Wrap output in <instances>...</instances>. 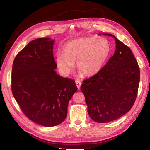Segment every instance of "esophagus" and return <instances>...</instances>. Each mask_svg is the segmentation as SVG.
I'll return each instance as SVG.
<instances>
[{
    "label": "esophagus",
    "mask_w": 150,
    "mask_h": 150,
    "mask_svg": "<svg viewBox=\"0 0 150 150\" xmlns=\"http://www.w3.org/2000/svg\"><path fill=\"white\" fill-rule=\"evenodd\" d=\"M75 84H76V86H77V87L78 88V89H80V87L82 84L81 82L80 81L77 80V81H75Z\"/></svg>",
    "instance_id": "esophagus-1"
}]
</instances>
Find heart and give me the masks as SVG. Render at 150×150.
<instances>
[{
    "mask_svg": "<svg viewBox=\"0 0 150 150\" xmlns=\"http://www.w3.org/2000/svg\"><path fill=\"white\" fill-rule=\"evenodd\" d=\"M64 52L55 55L57 67L64 75H68L76 67L81 74L93 76L100 71L110 55L111 46L104 37H90L69 41L63 47Z\"/></svg>",
    "mask_w": 150,
    "mask_h": 150,
    "instance_id": "obj_1",
    "label": "heart"
}]
</instances>
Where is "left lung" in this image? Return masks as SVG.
Returning a JSON list of instances; mask_svg holds the SVG:
<instances>
[{"label":"left lung","mask_w":150,"mask_h":150,"mask_svg":"<svg viewBox=\"0 0 150 150\" xmlns=\"http://www.w3.org/2000/svg\"><path fill=\"white\" fill-rule=\"evenodd\" d=\"M115 39L116 50L106 64L97 74L83 81L88 113L98 123H106L128 113L137 95L140 69L129 47Z\"/></svg>","instance_id":"8db88e82"}]
</instances>
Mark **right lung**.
<instances>
[{
	"label": "right lung",
	"mask_w": 150,
	"mask_h": 150,
	"mask_svg": "<svg viewBox=\"0 0 150 150\" xmlns=\"http://www.w3.org/2000/svg\"><path fill=\"white\" fill-rule=\"evenodd\" d=\"M54 42L48 37L31 41L16 55L12 66L11 91L16 101L28 119L46 127L66 119L69 101L77 91L73 79L55 71Z\"/></svg>",
	"instance_id": "obj_1"
}]
</instances>
